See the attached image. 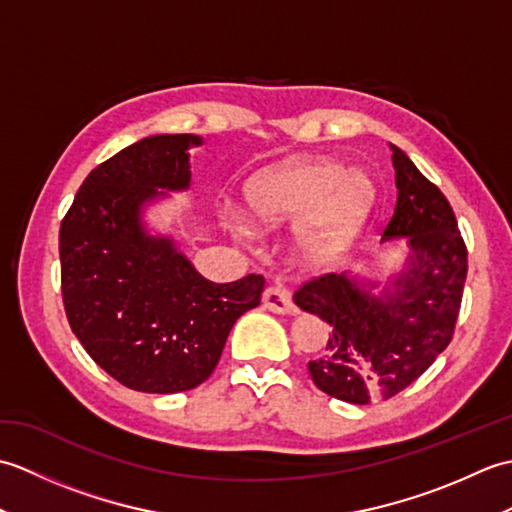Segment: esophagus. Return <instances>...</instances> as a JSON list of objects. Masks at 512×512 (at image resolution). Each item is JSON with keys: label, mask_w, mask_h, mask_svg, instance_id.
<instances>
[{"label": "esophagus", "mask_w": 512, "mask_h": 512, "mask_svg": "<svg viewBox=\"0 0 512 512\" xmlns=\"http://www.w3.org/2000/svg\"><path fill=\"white\" fill-rule=\"evenodd\" d=\"M264 308H268L270 312H277V314H290L295 312V303H292V297H290V290L286 286L281 284H275V286H268L264 290Z\"/></svg>", "instance_id": "34e87169"}]
</instances>
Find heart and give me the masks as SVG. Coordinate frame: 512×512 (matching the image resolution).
Returning a JSON list of instances; mask_svg holds the SVG:
<instances>
[{
  "mask_svg": "<svg viewBox=\"0 0 512 512\" xmlns=\"http://www.w3.org/2000/svg\"><path fill=\"white\" fill-rule=\"evenodd\" d=\"M253 213L268 226L299 222L312 262H328L350 244L376 200L372 180L328 158L288 160L250 182Z\"/></svg>",
  "mask_w": 512,
  "mask_h": 512,
  "instance_id": "heart-1",
  "label": "heart"
}]
</instances>
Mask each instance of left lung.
Masks as SVG:
<instances>
[{
	"label": "left lung",
	"instance_id": "1",
	"mask_svg": "<svg viewBox=\"0 0 512 512\" xmlns=\"http://www.w3.org/2000/svg\"><path fill=\"white\" fill-rule=\"evenodd\" d=\"M391 149L398 200L383 237H407L413 250L394 295L372 297L334 273L312 277L295 292L301 310L330 323L323 356L308 363L314 385L352 405L396 396L447 350L469 270L449 200L405 151Z\"/></svg>",
	"mask_w": 512,
	"mask_h": 512
}]
</instances>
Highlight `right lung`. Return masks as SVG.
<instances>
[{"mask_svg":"<svg viewBox=\"0 0 512 512\" xmlns=\"http://www.w3.org/2000/svg\"><path fill=\"white\" fill-rule=\"evenodd\" d=\"M189 145L198 136L162 134L101 162L61 220L65 317L92 361L145 394H176L204 383L226 336L259 306L266 279L213 284L171 239L140 226V206L158 189L189 187Z\"/></svg>","mask_w":512,"mask_h":512,"instance_id":"right-lung-1","label":"right lung"}]
</instances>
